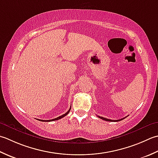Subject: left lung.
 I'll return each mask as SVG.
<instances>
[{"mask_svg": "<svg viewBox=\"0 0 158 158\" xmlns=\"http://www.w3.org/2000/svg\"><path fill=\"white\" fill-rule=\"evenodd\" d=\"M98 117H99V118H102V119H103V120H104V121H113V122H114V121H121V120H123V119H124V118L126 117H125V118H121V119H118V120H111V119H108V118H104V117H99V116H98Z\"/></svg>", "mask_w": 158, "mask_h": 158, "instance_id": "obj_1", "label": "left lung"}]
</instances>
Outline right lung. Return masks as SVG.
<instances>
[{
  "label": "right lung",
  "mask_w": 158,
  "mask_h": 158,
  "mask_svg": "<svg viewBox=\"0 0 158 158\" xmlns=\"http://www.w3.org/2000/svg\"><path fill=\"white\" fill-rule=\"evenodd\" d=\"M70 110H71V108H69V110L67 111L66 113H65L64 114H63V115H61V116H60V117H57V118H54V119H51V120H41V119H38L39 121H45V122H49V121H56V120H59V119H60V118H63V117H65V116L69 113V111H70Z\"/></svg>",
  "instance_id": "1"
}]
</instances>
